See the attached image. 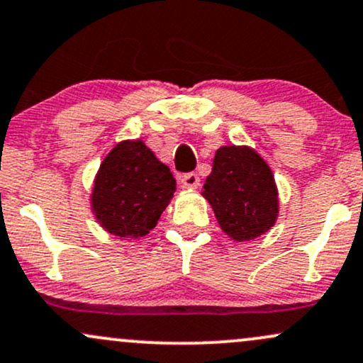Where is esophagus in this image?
I'll return each mask as SVG.
<instances>
[{"label": "esophagus", "instance_id": "esophagus-1", "mask_svg": "<svg viewBox=\"0 0 363 363\" xmlns=\"http://www.w3.org/2000/svg\"><path fill=\"white\" fill-rule=\"evenodd\" d=\"M179 181H181V186L184 187V189H196V187L199 186V176L196 172L182 174Z\"/></svg>", "mask_w": 363, "mask_h": 363}]
</instances>
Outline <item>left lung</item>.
Wrapping results in <instances>:
<instances>
[{
    "label": "left lung",
    "instance_id": "obj_1",
    "mask_svg": "<svg viewBox=\"0 0 363 363\" xmlns=\"http://www.w3.org/2000/svg\"><path fill=\"white\" fill-rule=\"evenodd\" d=\"M203 189L221 230L231 240L248 242L276 223L279 198L274 174L250 147L218 148Z\"/></svg>",
    "mask_w": 363,
    "mask_h": 363
}]
</instances>
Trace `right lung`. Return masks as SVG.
Returning <instances> with one entry per match:
<instances>
[{
	"label": "right lung",
	"instance_id": "1",
	"mask_svg": "<svg viewBox=\"0 0 363 363\" xmlns=\"http://www.w3.org/2000/svg\"><path fill=\"white\" fill-rule=\"evenodd\" d=\"M176 191V179L142 140H123L96 174L91 208L108 233L140 238L152 228Z\"/></svg>",
	"mask_w": 363,
	"mask_h": 363
}]
</instances>
